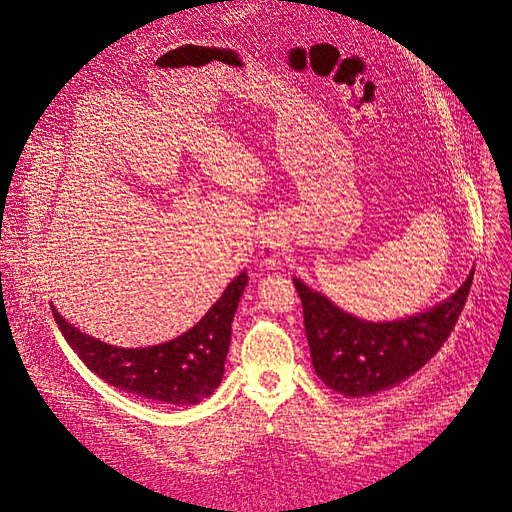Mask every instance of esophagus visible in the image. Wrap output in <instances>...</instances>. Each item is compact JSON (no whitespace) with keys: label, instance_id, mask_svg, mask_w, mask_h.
<instances>
[{"label":"esophagus","instance_id":"1","mask_svg":"<svg viewBox=\"0 0 512 512\" xmlns=\"http://www.w3.org/2000/svg\"><path fill=\"white\" fill-rule=\"evenodd\" d=\"M287 244V236L278 225H268L266 232L261 236V257L266 263H276L280 257V251Z\"/></svg>","mask_w":512,"mask_h":512}]
</instances>
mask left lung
<instances>
[{
  "instance_id": "left-lung-1",
  "label": "left lung",
  "mask_w": 512,
  "mask_h": 512,
  "mask_svg": "<svg viewBox=\"0 0 512 512\" xmlns=\"http://www.w3.org/2000/svg\"><path fill=\"white\" fill-rule=\"evenodd\" d=\"M466 278L447 302L391 323H368L293 278L304 308L310 357L321 381L338 393L374 395L419 372L447 342L472 287Z\"/></svg>"
}]
</instances>
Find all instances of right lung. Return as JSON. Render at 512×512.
<instances>
[{
    "instance_id": "add662e5",
    "label": "right lung",
    "mask_w": 512,
    "mask_h": 512,
    "mask_svg": "<svg viewBox=\"0 0 512 512\" xmlns=\"http://www.w3.org/2000/svg\"><path fill=\"white\" fill-rule=\"evenodd\" d=\"M246 283L249 276L242 272L189 332L146 349H119L82 334L55 306L53 317L76 355L108 385L153 402L191 406L208 398L221 383L232 321Z\"/></svg>"
}]
</instances>
